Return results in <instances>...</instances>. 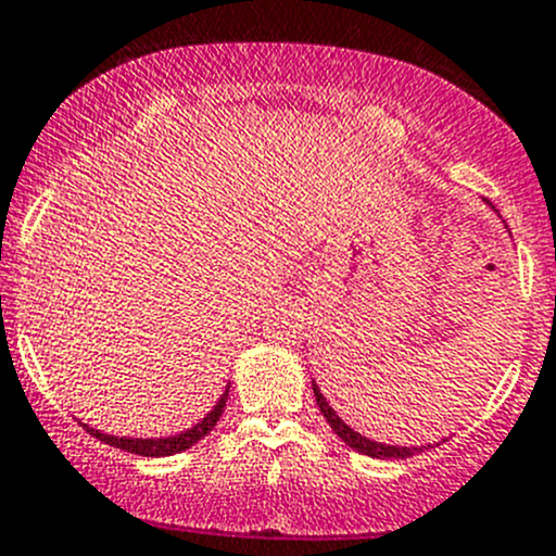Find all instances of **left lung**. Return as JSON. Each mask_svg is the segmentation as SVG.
Returning a JSON list of instances; mask_svg holds the SVG:
<instances>
[{"label":"left lung","instance_id":"8db88e82","mask_svg":"<svg viewBox=\"0 0 556 556\" xmlns=\"http://www.w3.org/2000/svg\"><path fill=\"white\" fill-rule=\"evenodd\" d=\"M313 392H315V401H318L320 414H324V417H326V422H329V425H331V430H334V433L340 435L342 442L349 444L351 450H356V453L370 455V458L389 460V458H412V455L422 453V450H428V447H430V444H428V447H397V444H381V442H372V439H367V435L356 433V430L351 428V425L342 422L340 414H337L334 408H331L329 403H326L324 392H320L318 383H315V381H313Z\"/></svg>","mask_w":556,"mask_h":556}]
</instances>
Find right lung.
Returning a JSON list of instances; mask_svg holds the SVG:
<instances>
[{"mask_svg":"<svg viewBox=\"0 0 556 556\" xmlns=\"http://www.w3.org/2000/svg\"><path fill=\"white\" fill-rule=\"evenodd\" d=\"M227 392H230V387L225 389V395L219 397V403H216V406L211 408V412H207L205 417L194 425V428L184 430V433H178V435H164V439H131V435L101 433V430L90 428V425H85V428H87V433H92L96 439H101V442L112 444V447H117V450H126V453H134V455H144V458H164V455H175V453H184V450L194 447L202 435H207L211 430H214V425L219 422L222 412H225Z\"/></svg>","mask_w":556,"mask_h":556,"instance_id":"right-lung-1","label":"right lung"}]
</instances>
